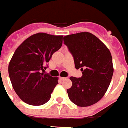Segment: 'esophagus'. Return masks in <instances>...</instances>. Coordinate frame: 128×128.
<instances>
[{"label":"esophagus","mask_w":128,"mask_h":128,"mask_svg":"<svg viewBox=\"0 0 128 128\" xmlns=\"http://www.w3.org/2000/svg\"><path fill=\"white\" fill-rule=\"evenodd\" d=\"M59 78H60V80H66L67 78L66 77H60Z\"/></svg>","instance_id":"esophagus-1"}]
</instances>
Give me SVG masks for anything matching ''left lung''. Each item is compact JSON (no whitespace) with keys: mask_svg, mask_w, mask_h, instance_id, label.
Instances as JSON below:
<instances>
[{"mask_svg":"<svg viewBox=\"0 0 128 128\" xmlns=\"http://www.w3.org/2000/svg\"><path fill=\"white\" fill-rule=\"evenodd\" d=\"M64 43L74 58L82 78L70 77L67 90L71 102L80 107L95 104L104 96L112 77V58L109 50L94 34L82 32L64 36Z\"/></svg>","mask_w":128,"mask_h":128,"instance_id":"8db88e82","label":"left lung"}]
</instances>
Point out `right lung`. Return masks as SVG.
<instances>
[{
	"label": "right lung",
	"instance_id": "right-lung-1",
	"mask_svg": "<svg viewBox=\"0 0 128 128\" xmlns=\"http://www.w3.org/2000/svg\"><path fill=\"white\" fill-rule=\"evenodd\" d=\"M61 35L38 33L25 40L9 64V78L14 91L25 103L42 106L50 100L58 78L41 73L48 68L54 52L62 45Z\"/></svg>",
	"mask_w": 128,
	"mask_h": 128
}]
</instances>
